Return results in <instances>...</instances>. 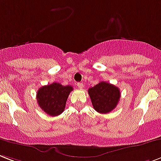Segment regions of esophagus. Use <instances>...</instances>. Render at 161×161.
I'll return each instance as SVG.
<instances>
[{"label":"esophagus","mask_w":161,"mask_h":161,"mask_svg":"<svg viewBox=\"0 0 161 161\" xmlns=\"http://www.w3.org/2000/svg\"><path fill=\"white\" fill-rule=\"evenodd\" d=\"M77 87L79 89H83L84 88V85H83V83L78 82V83H77Z\"/></svg>","instance_id":"1"}]
</instances>
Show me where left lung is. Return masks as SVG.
<instances>
[{"label":"left lung","instance_id":"left-lung-1","mask_svg":"<svg viewBox=\"0 0 161 161\" xmlns=\"http://www.w3.org/2000/svg\"><path fill=\"white\" fill-rule=\"evenodd\" d=\"M88 94L94 109L101 114H106L114 110L120 97L119 88L105 81L89 88Z\"/></svg>","mask_w":161,"mask_h":161}]
</instances>
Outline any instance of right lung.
Segmentation results:
<instances>
[{
  "label": "right lung",
  "instance_id": "right-lung-1",
  "mask_svg": "<svg viewBox=\"0 0 161 161\" xmlns=\"http://www.w3.org/2000/svg\"><path fill=\"white\" fill-rule=\"evenodd\" d=\"M72 90L73 87L70 86H62L60 83L54 82L38 90L37 103L41 109L49 115H59L65 110V103Z\"/></svg>",
  "mask_w": 161,
  "mask_h": 161
}]
</instances>
